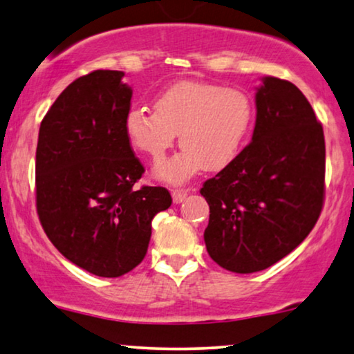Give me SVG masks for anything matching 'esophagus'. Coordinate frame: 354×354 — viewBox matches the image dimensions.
I'll return each instance as SVG.
<instances>
[{"label":"esophagus","mask_w":354,"mask_h":354,"mask_svg":"<svg viewBox=\"0 0 354 354\" xmlns=\"http://www.w3.org/2000/svg\"><path fill=\"white\" fill-rule=\"evenodd\" d=\"M187 195H188V190H183V188H176V190H172L174 203H182L185 200Z\"/></svg>","instance_id":"esophagus-1"}]
</instances>
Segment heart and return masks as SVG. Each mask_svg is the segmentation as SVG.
I'll return each instance as SVG.
<instances>
[{"mask_svg":"<svg viewBox=\"0 0 354 354\" xmlns=\"http://www.w3.org/2000/svg\"><path fill=\"white\" fill-rule=\"evenodd\" d=\"M254 103L245 90L205 80H180L154 98V113L132 108L125 115L130 145L161 161L176 143L182 149L156 167V176L180 183L203 167L219 171L235 161L254 124Z\"/></svg>","mask_w":354,"mask_h":354,"instance_id":"b5f03b06","label":"heart"}]
</instances>
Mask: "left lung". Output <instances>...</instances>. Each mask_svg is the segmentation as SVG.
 <instances>
[{
	"instance_id": "obj_1",
	"label": "left lung",
	"mask_w": 354,
	"mask_h": 354,
	"mask_svg": "<svg viewBox=\"0 0 354 354\" xmlns=\"http://www.w3.org/2000/svg\"><path fill=\"white\" fill-rule=\"evenodd\" d=\"M322 125L298 86L264 77L251 143L203 183L206 250L236 274L268 269L309 235L326 195Z\"/></svg>"
}]
</instances>
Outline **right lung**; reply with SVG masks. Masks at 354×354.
I'll return each mask as SVG.
<instances>
[{"label": "right lung", "instance_id": "right-lung-1", "mask_svg": "<svg viewBox=\"0 0 354 354\" xmlns=\"http://www.w3.org/2000/svg\"><path fill=\"white\" fill-rule=\"evenodd\" d=\"M122 71L72 82L41 120L37 212L57 251L98 277L142 263L153 217L171 206L164 187L133 188L145 167L125 135L132 88Z\"/></svg>", "mask_w": 354, "mask_h": 354}]
</instances>
